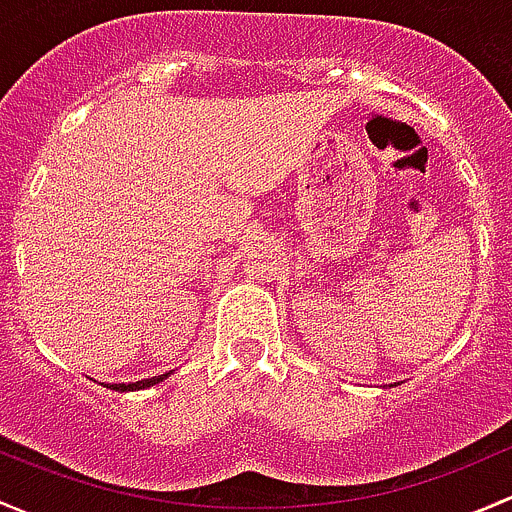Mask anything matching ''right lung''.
Returning <instances> with one entry per match:
<instances>
[{
  "mask_svg": "<svg viewBox=\"0 0 512 512\" xmlns=\"http://www.w3.org/2000/svg\"><path fill=\"white\" fill-rule=\"evenodd\" d=\"M170 374L172 372H165V374H157V377L140 379V382H130V384H110V389H115V392H135V389H147L152 387V384H160L162 379H167Z\"/></svg>",
  "mask_w": 512,
  "mask_h": 512,
  "instance_id": "obj_1",
  "label": "right lung"
}]
</instances>
